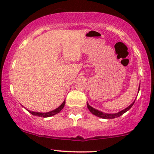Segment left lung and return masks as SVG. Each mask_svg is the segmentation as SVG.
Wrapping results in <instances>:
<instances>
[{
	"label": "left lung",
	"instance_id": "8db88e82",
	"mask_svg": "<svg viewBox=\"0 0 154 154\" xmlns=\"http://www.w3.org/2000/svg\"><path fill=\"white\" fill-rule=\"evenodd\" d=\"M139 91H140V88H138V92H139ZM134 103H135V101H134L132 104H130V105L128 107H127L126 109H125L124 110L120 111L119 112L116 113V114H106V113H103V112H102V111L97 110V109H94V108L91 106H90L88 103H87V106H88V109H89V111H91L92 114H94V115L98 116V117H100V118H103V119H114V118H116V117H119V116L122 115V114H125V112H127L128 110H130V108L133 106Z\"/></svg>",
	"mask_w": 154,
	"mask_h": 154
}]
</instances>
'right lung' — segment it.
I'll list each match as a JSON object with an SVG mask.
<instances>
[{"instance_id":"1","label":"right lung","mask_w":154,"mask_h":154,"mask_svg":"<svg viewBox=\"0 0 154 154\" xmlns=\"http://www.w3.org/2000/svg\"><path fill=\"white\" fill-rule=\"evenodd\" d=\"M65 105V100L61 104V106H59L57 108V109H54V110L51 111H49V112H46V113H40V112H35V111H31L29 110H27L29 111V113H31L32 115L34 116H40V117H49V116H54L55 114H58V113H59L60 111L63 109V106H64Z\"/></svg>"}]
</instances>
